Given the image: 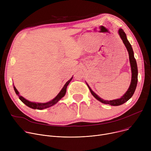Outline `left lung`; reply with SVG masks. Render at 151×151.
Returning <instances> with one entry per match:
<instances>
[{
    "instance_id": "1",
    "label": "left lung",
    "mask_w": 151,
    "mask_h": 151,
    "mask_svg": "<svg viewBox=\"0 0 151 151\" xmlns=\"http://www.w3.org/2000/svg\"><path fill=\"white\" fill-rule=\"evenodd\" d=\"M118 34L119 35L120 38H121L127 50L129 56L130 67H131L132 78H131L130 85L128 88L127 91L124 93V94L122 96H121L119 99L110 100V101L104 100V99L101 98V97L98 95L96 94L91 90L90 86L88 85V84L86 82L87 86H88V88H89L91 93L97 100H98L99 101H100L101 102H102L103 104H109V105H113V106H118V105L124 104L127 101H129L132 97L133 94H134V93L136 90V87H137V82H138V68H137V64L136 60L134 57V50H133L131 44H130L129 41H128V40L127 38L126 34L125 33V32H124V30L122 29H119Z\"/></svg>"
}]
</instances>
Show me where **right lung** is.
<instances>
[{
  "label": "right lung",
  "mask_w": 151,
  "mask_h": 151,
  "mask_svg": "<svg viewBox=\"0 0 151 151\" xmlns=\"http://www.w3.org/2000/svg\"><path fill=\"white\" fill-rule=\"evenodd\" d=\"M73 77H72L70 78L68 82H66V83L65 84L64 86L63 87V88L61 90V91H60V93L57 95V96L55 97V98L53 99L52 100H51L50 101H49L47 102L46 103H40V102H31L29 101L28 100H27L26 99H25L24 97H23L22 96H21L19 94V93L18 92V91L17 90V89L16 88V87L14 86L13 85V88L14 91L16 93V94L19 96V99L24 104H25L27 106H28L29 107L33 109H38V110H43L44 109H47L49 107H52V106L54 105L55 104H56L63 97H64L66 94V88L68 85H69V83H70V82L72 81Z\"/></svg>",
  "instance_id": "1"
}]
</instances>
